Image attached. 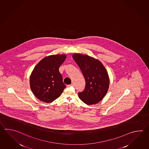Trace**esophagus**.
Masks as SVG:
<instances>
[{
  "instance_id": "esophagus-1",
  "label": "esophagus",
  "mask_w": 149,
  "mask_h": 149,
  "mask_svg": "<svg viewBox=\"0 0 149 149\" xmlns=\"http://www.w3.org/2000/svg\"><path fill=\"white\" fill-rule=\"evenodd\" d=\"M73 84H70V85H67V87H70V86H73Z\"/></svg>"
}]
</instances>
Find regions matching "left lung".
Masks as SVG:
<instances>
[{
    "label": "left lung",
    "instance_id": "obj_1",
    "mask_svg": "<svg viewBox=\"0 0 149 149\" xmlns=\"http://www.w3.org/2000/svg\"><path fill=\"white\" fill-rule=\"evenodd\" d=\"M73 58L79 65L85 78L84 91L79 93V97L88 105L100 101L107 93L109 79L105 67L100 61L88 55L73 54Z\"/></svg>",
    "mask_w": 149,
    "mask_h": 149
}]
</instances>
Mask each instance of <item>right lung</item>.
Returning <instances> with one entry per match:
<instances>
[{
    "mask_svg": "<svg viewBox=\"0 0 149 149\" xmlns=\"http://www.w3.org/2000/svg\"><path fill=\"white\" fill-rule=\"evenodd\" d=\"M66 58L65 55L49 56L34 67L31 74L30 84L34 95L40 100L50 103L63 93L66 85L59 68Z\"/></svg>",
    "mask_w": 149,
    "mask_h": 149,
    "instance_id": "1",
    "label": "right lung"
}]
</instances>
